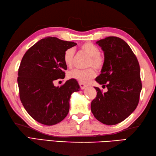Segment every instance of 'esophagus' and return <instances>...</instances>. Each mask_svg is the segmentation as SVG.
<instances>
[{
	"label": "esophagus",
	"mask_w": 156,
	"mask_h": 156,
	"mask_svg": "<svg viewBox=\"0 0 156 156\" xmlns=\"http://www.w3.org/2000/svg\"><path fill=\"white\" fill-rule=\"evenodd\" d=\"M79 85H80L81 89H84L87 87V85H86L85 84H83V83H79Z\"/></svg>",
	"instance_id": "esophagus-1"
}]
</instances>
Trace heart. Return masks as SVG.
I'll use <instances>...</instances> for the list:
<instances>
[{
	"mask_svg": "<svg viewBox=\"0 0 156 156\" xmlns=\"http://www.w3.org/2000/svg\"><path fill=\"white\" fill-rule=\"evenodd\" d=\"M80 50L89 57L87 61L86 67L92 66L96 70H100L103 67L105 59L104 57L100 54V49L95 44L86 43L80 46ZM74 50L73 49H67L65 50L63 54V61L65 65L68 67H71L73 65V60L74 57ZM96 76V72L94 69L89 68L86 69H73L68 73L69 78L75 79L79 83H87L94 78Z\"/></svg>",
	"mask_w": 156,
	"mask_h": 156,
	"instance_id": "1",
	"label": "heart"
}]
</instances>
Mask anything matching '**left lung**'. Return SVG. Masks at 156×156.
I'll use <instances>...</instances> for the list:
<instances>
[{
    "label": "left lung",
    "mask_w": 156,
    "mask_h": 156,
    "mask_svg": "<svg viewBox=\"0 0 156 156\" xmlns=\"http://www.w3.org/2000/svg\"><path fill=\"white\" fill-rule=\"evenodd\" d=\"M105 54L101 73L96 78L108 91L98 87L91 104V112L100 122L114 125L125 120L138 106L142 89L140 69L131 47L118 37L96 42Z\"/></svg>",
    "instance_id": "left-lung-1"
}]
</instances>
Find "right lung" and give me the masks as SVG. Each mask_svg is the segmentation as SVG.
Instances as JSON below:
<instances>
[{"label": "right lung", "mask_w": 156, "mask_h": 156, "mask_svg": "<svg viewBox=\"0 0 156 156\" xmlns=\"http://www.w3.org/2000/svg\"><path fill=\"white\" fill-rule=\"evenodd\" d=\"M76 44L47 37L31 47L21 60L18 72L20 101L31 117L43 125L61 122L69 111L71 95L80 89L77 80L72 78L60 87L54 84L65 78L64 52Z\"/></svg>", "instance_id": "1"}]
</instances>
